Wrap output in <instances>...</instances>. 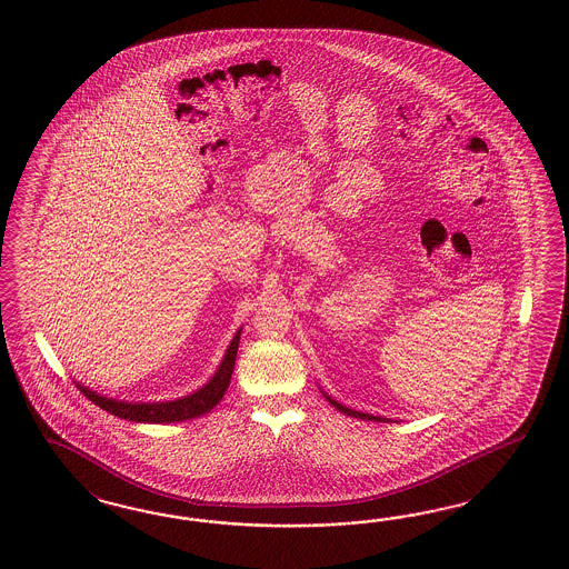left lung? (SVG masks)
<instances>
[{"label":"left lung","instance_id":"obj_1","mask_svg":"<svg viewBox=\"0 0 569 569\" xmlns=\"http://www.w3.org/2000/svg\"><path fill=\"white\" fill-rule=\"evenodd\" d=\"M321 395L328 398L329 402H331V405H333V407H336L340 413L350 415V417H359V419H367V421H379V423H381V421H383V423H386V421H390V419H386V417H379V415L362 413V411L348 409V407H345L342 402H338V400H333V398L329 397V395H326L323 390H321Z\"/></svg>","mask_w":569,"mask_h":569}]
</instances>
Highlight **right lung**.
<instances>
[{
    "mask_svg": "<svg viewBox=\"0 0 569 569\" xmlns=\"http://www.w3.org/2000/svg\"><path fill=\"white\" fill-rule=\"evenodd\" d=\"M240 336L241 328L236 331L233 340L227 346L223 361L219 365V369L214 371V376L208 379L202 388H198L196 392H191L188 397L162 400V402H141V400L129 402V400L98 395L96 390L87 388L79 381H74V383L100 409L108 411L110 415H117L121 419H127V421H136V423H177V421L196 419L200 415L208 413L210 409H214L221 402L224 390L229 388L233 365H236V357H238Z\"/></svg>",
    "mask_w": 569,
    "mask_h": 569,
    "instance_id": "obj_1",
    "label": "right lung"
}]
</instances>
